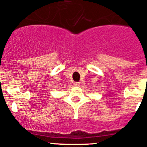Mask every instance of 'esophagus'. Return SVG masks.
Returning a JSON list of instances; mask_svg holds the SVG:
<instances>
[{
    "label": "esophagus",
    "mask_w": 147,
    "mask_h": 147,
    "mask_svg": "<svg viewBox=\"0 0 147 147\" xmlns=\"http://www.w3.org/2000/svg\"><path fill=\"white\" fill-rule=\"evenodd\" d=\"M74 85L75 87H79L80 85V82H74Z\"/></svg>",
    "instance_id": "esophagus-1"
}]
</instances>
